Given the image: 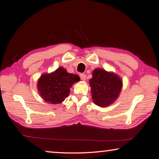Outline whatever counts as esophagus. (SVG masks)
Here are the masks:
<instances>
[{
	"label": "esophagus",
	"instance_id": "1",
	"mask_svg": "<svg viewBox=\"0 0 159 159\" xmlns=\"http://www.w3.org/2000/svg\"><path fill=\"white\" fill-rule=\"evenodd\" d=\"M80 79H81L83 80H86V75L85 74H81L80 75Z\"/></svg>",
	"mask_w": 159,
	"mask_h": 159
}]
</instances>
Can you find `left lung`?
I'll return each instance as SVG.
<instances>
[{
    "mask_svg": "<svg viewBox=\"0 0 159 159\" xmlns=\"http://www.w3.org/2000/svg\"><path fill=\"white\" fill-rule=\"evenodd\" d=\"M89 85L93 101L96 105L105 107L112 104L119 97L123 81L116 74L96 68L93 71Z\"/></svg>",
    "mask_w": 159,
    "mask_h": 159,
    "instance_id": "obj_1",
    "label": "left lung"
}]
</instances>
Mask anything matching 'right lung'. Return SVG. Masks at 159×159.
<instances>
[{"label":"right lung","instance_id":"1","mask_svg":"<svg viewBox=\"0 0 159 159\" xmlns=\"http://www.w3.org/2000/svg\"><path fill=\"white\" fill-rule=\"evenodd\" d=\"M79 80V76L68 73L61 67L54 72L41 75L38 80L37 88L40 95L46 102L58 104L69 96L71 87Z\"/></svg>","mask_w":159,"mask_h":159}]
</instances>
